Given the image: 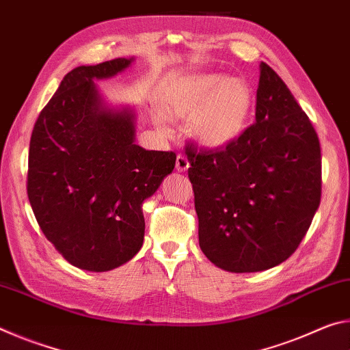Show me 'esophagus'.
Returning a JSON list of instances; mask_svg holds the SVG:
<instances>
[{"label": "esophagus", "instance_id": "34e87169", "mask_svg": "<svg viewBox=\"0 0 350 350\" xmlns=\"http://www.w3.org/2000/svg\"><path fill=\"white\" fill-rule=\"evenodd\" d=\"M176 168L179 171H187L189 168V161L183 154H177L176 157Z\"/></svg>", "mask_w": 350, "mask_h": 350}]
</instances>
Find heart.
I'll return each instance as SVG.
<instances>
[{"label": "heart", "instance_id": "1", "mask_svg": "<svg viewBox=\"0 0 350 350\" xmlns=\"http://www.w3.org/2000/svg\"><path fill=\"white\" fill-rule=\"evenodd\" d=\"M250 90L241 79L221 74L194 75L177 90L173 102L174 116L191 120L200 144L221 148L238 137L250 111Z\"/></svg>", "mask_w": 350, "mask_h": 350}]
</instances>
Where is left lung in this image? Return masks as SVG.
I'll return each instance as SVG.
<instances>
[{"instance_id": "left-lung-1", "label": "left lung", "mask_w": 350, "mask_h": 350, "mask_svg": "<svg viewBox=\"0 0 350 350\" xmlns=\"http://www.w3.org/2000/svg\"><path fill=\"white\" fill-rule=\"evenodd\" d=\"M256 122L232 144L187 145L199 245L234 273L292 256L321 202V146L306 112L267 63L259 64Z\"/></svg>"}]
</instances>
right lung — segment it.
<instances>
[{
  "mask_svg": "<svg viewBox=\"0 0 350 350\" xmlns=\"http://www.w3.org/2000/svg\"><path fill=\"white\" fill-rule=\"evenodd\" d=\"M116 58L70 70L35 122L27 196L55 250L75 267L108 271L137 254L142 204L174 168L176 152L134 144V114L100 103L96 79L131 64Z\"/></svg>",
  "mask_w": 350,
  "mask_h": 350,
  "instance_id": "1",
  "label": "right lung"
}]
</instances>
